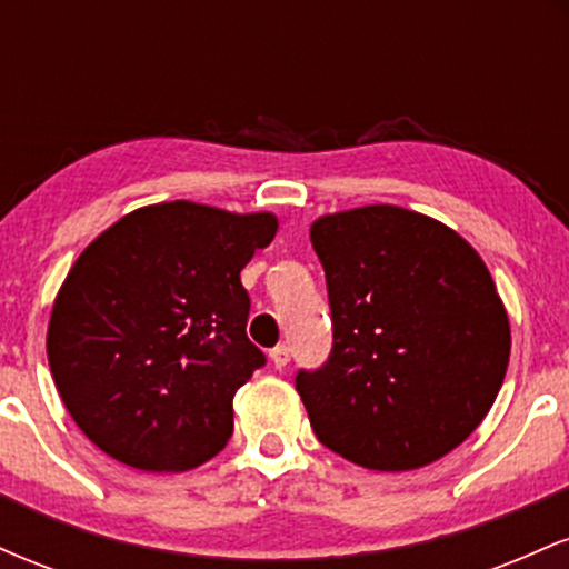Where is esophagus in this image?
<instances>
[{"label":"esophagus","instance_id":"34e87169","mask_svg":"<svg viewBox=\"0 0 569 569\" xmlns=\"http://www.w3.org/2000/svg\"><path fill=\"white\" fill-rule=\"evenodd\" d=\"M270 361L276 369H286L291 361V350L286 348V345H278V348L270 350Z\"/></svg>","mask_w":569,"mask_h":569}]
</instances>
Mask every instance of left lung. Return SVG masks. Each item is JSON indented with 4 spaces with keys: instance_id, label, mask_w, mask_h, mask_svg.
Returning a JSON list of instances; mask_svg holds the SVG:
<instances>
[{
    "instance_id": "8db88e82",
    "label": "left lung",
    "mask_w": 569,
    "mask_h": 569,
    "mask_svg": "<svg viewBox=\"0 0 569 569\" xmlns=\"http://www.w3.org/2000/svg\"><path fill=\"white\" fill-rule=\"evenodd\" d=\"M331 352L297 371L318 441L371 471L439 460L479 428L511 356L492 276L441 221L396 206L318 219Z\"/></svg>"
}]
</instances>
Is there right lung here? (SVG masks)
Here are the masks:
<instances>
[{
	"mask_svg": "<svg viewBox=\"0 0 569 569\" xmlns=\"http://www.w3.org/2000/svg\"><path fill=\"white\" fill-rule=\"evenodd\" d=\"M272 213L176 200L122 217L58 291L48 361L101 452L139 471H189L232 436V398L264 367L246 335L240 270L272 243Z\"/></svg>",
	"mask_w": 569,
	"mask_h": 569,
	"instance_id": "add662e5",
	"label": "right lung"
}]
</instances>
